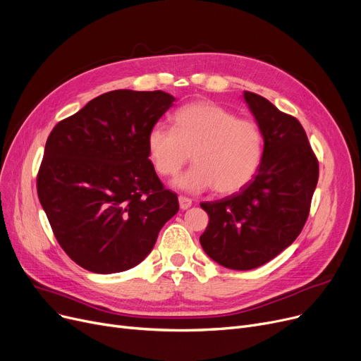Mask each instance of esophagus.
Listing matches in <instances>:
<instances>
[{
  "label": "esophagus",
  "instance_id": "obj_1",
  "mask_svg": "<svg viewBox=\"0 0 361 361\" xmlns=\"http://www.w3.org/2000/svg\"><path fill=\"white\" fill-rule=\"evenodd\" d=\"M178 203H180V209L185 211V209H188V207L192 206V199L180 196V197H178Z\"/></svg>",
  "mask_w": 361,
  "mask_h": 361
}]
</instances>
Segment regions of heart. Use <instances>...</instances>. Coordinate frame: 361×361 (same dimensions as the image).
Instances as JSON below:
<instances>
[{"label": "heart", "instance_id": "heart-1", "mask_svg": "<svg viewBox=\"0 0 361 361\" xmlns=\"http://www.w3.org/2000/svg\"><path fill=\"white\" fill-rule=\"evenodd\" d=\"M173 128L155 126L146 137L147 157L162 177H174L190 158L195 165L174 180L183 192L214 187L219 195L237 193L257 176L264 140L260 126L238 118L211 101L187 104L174 112Z\"/></svg>", "mask_w": 361, "mask_h": 361}]
</instances>
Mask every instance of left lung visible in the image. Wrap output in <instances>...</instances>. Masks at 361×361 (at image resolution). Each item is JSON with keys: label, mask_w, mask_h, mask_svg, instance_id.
<instances>
[{"label": "left lung", "mask_w": 361, "mask_h": 361, "mask_svg": "<svg viewBox=\"0 0 361 361\" xmlns=\"http://www.w3.org/2000/svg\"><path fill=\"white\" fill-rule=\"evenodd\" d=\"M264 140L257 176L243 190L200 207L209 215L200 244L212 260L234 271L268 263L298 237L305 226L319 164L297 118L281 112L253 92H244Z\"/></svg>", "instance_id": "obj_1"}]
</instances>
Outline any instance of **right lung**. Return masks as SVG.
Listing matches in <instances>:
<instances>
[{
  "instance_id": "add662e5",
  "label": "right lung",
  "mask_w": 361,
  "mask_h": 361,
  "mask_svg": "<svg viewBox=\"0 0 361 361\" xmlns=\"http://www.w3.org/2000/svg\"><path fill=\"white\" fill-rule=\"evenodd\" d=\"M174 101L162 90H112L52 128L37 196L56 241L83 269L136 267L178 212L146 147L149 130Z\"/></svg>"
}]
</instances>
